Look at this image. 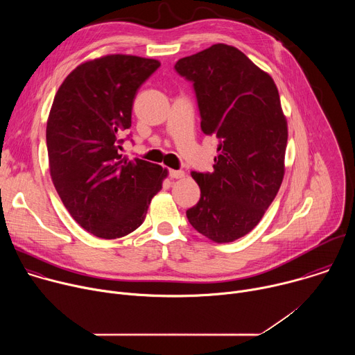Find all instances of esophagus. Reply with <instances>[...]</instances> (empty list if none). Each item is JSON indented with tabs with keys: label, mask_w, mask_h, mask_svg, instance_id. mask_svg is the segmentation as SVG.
<instances>
[{
	"label": "esophagus",
	"mask_w": 355,
	"mask_h": 355,
	"mask_svg": "<svg viewBox=\"0 0 355 355\" xmlns=\"http://www.w3.org/2000/svg\"><path fill=\"white\" fill-rule=\"evenodd\" d=\"M168 175H170V178H177L178 180V178H184L185 173L182 170H170Z\"/></svg>",
	"instance_id": "esophagus-1"
}]
</instances>
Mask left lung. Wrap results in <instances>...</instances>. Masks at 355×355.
Masks as SVG:
<instances>
[{"label":"left lung","instance_id":"8db88e82","mask_svg":"<svg viewBox=\"0 0 355 355\" xmlns=\"http://www.w3.org/2000/svg\"><path fill=\"white\" fill-rule=\"evenodd\" d=\"M174 67L193 85L202 132L219 139L214 171L191 173L200 198L187 218L215 243L234 241L259 225L284 180L288 125L278 88L268 73L225 43Z\"/></svg>","mask_w":355,"mask_h":355}]
</instances>
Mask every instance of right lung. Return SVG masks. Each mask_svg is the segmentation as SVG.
I'll return each mask as SVG.
<instances>
[{"label":"right lung","mask_w":355,"mask_h":355,"mask_svg":"<svg viewBox=\"0 0 355 355\" xmlns=\"http://www.w3.org/2000/svg\"><path fill=\"white\" fill-rule=\"evenodd\" d=\"M160 62L108 55L76 67L55 95L46 126L50 177L73 219L101 239L136 230L167 168L121 155L140 85Z\"/></svg>","instance_id":"add662e5"}]
</instances>
